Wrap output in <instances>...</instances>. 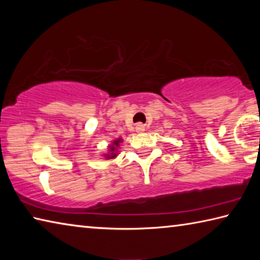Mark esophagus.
<instances>
[{
    "label": "esophagus",
    "instance_id": "1",
    "mask_svg": "<svg viewBox=\"0 0 260 260\" xmlns=\"http://www.w3.org/2000/svg\"><path fill=\"white\" fill-rule=\"evenodd\" d=\"M135 129H136V132H138V133H142V132H144V125L143 124H136V126H135Z\"/></svg>",
    "mask_w": 260,
    "mask_h": 260
}]
</instances>
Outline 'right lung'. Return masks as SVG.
Instances as JSON below:
<instances>
[{
    "label": "right lung",
    "mask_w": 260,
    "mask_h": 260,
    "mask_svg": "<svg viewBox=\"0 0 260 260\" xmlns=\"http://www.w3.org/2000/svg\"><path fill=\"white\" fill-rule=\"evenodd\" d=\"M120 142H122L121 139H118V140H116V141H113L112 146H110V147H109V149H110V155H105V157L109 158V159H111V158H114V157H116V156H117V153H116V151H117V147L119 146V143H120Z\"/></svg>",
    "instance_id": "obj_1"
}]
</instances>
